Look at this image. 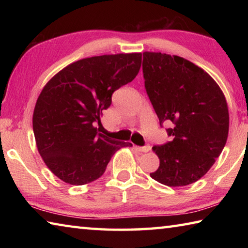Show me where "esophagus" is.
<instances>
[{"label": "esophagus", "mask_w": 248, "mask_h": 248, "mask_svg": "<svg viewBox=\"0 0 248 248\" xmlns=\"http://www.w3.org/2000/svg\"><path fill=\"white\" fill-rule=\"evenodd\" d=\"M134 149H136L137 151H139V152L146 153V152H149V151L151 150V146H150V145H145V146H134Z\"/></svg>", "instance_id": "34e87169"}]
</instances>
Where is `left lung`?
<instances>
[{
	"label": "left lung",
	"instance_id": "left-lung-1",
	"mask_svg": "<svg viewBox=\"0 0 248 248\" xmlns=\"http://www.w3.org/2000/svg\"><path fill=\"white\" fill-rule=\"evenodd\" d=\"M144 86L173 140L155 145L158 169L150 176L170 187L187 186L208 173L228 140L229 109L223 92L198 65L178 56L143 52Z\"/></svg>",
	"mask_w": 248,
	"mask_h": 248
}]
</instances>
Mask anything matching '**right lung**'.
Segmentation results:
<instances>
[{
    "instance_id": "right-lung-1",
    "label": "right lung",
    "mask_w": 248,
    "mask_h": 248,
    "mask_svg": "<svg viewBox=\"0 0 248 248\" xmlns=\"http://www.w3.org/2000/svg\"><path fill=\"white\" fill-rule=\"evenodd\" d=\"M141 60V53L85 58L45 85L33 109L32 129L45 164L62 182H94L117 151L132 146L98 133L94 124L110 106L112 93L137 77Z\"/></svg>"
}]
</instances>
